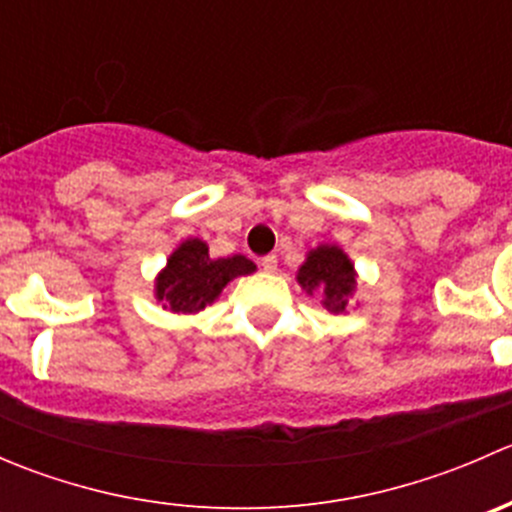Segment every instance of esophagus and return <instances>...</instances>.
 I'll return each mask as SVG.
<instances>
[{"label":"esophagus","mask_w":512,"mask_h":512,"mask_svg":"<svg viewBox=\"0 0 512 512\" xmlns=\"http://www.w3.org/2000/svg\"><path fill=\"white\" fill-rule=\"evenodd\" d=\"M260 267L265 272H275L277 270V255H265V257H262Z\"/></svg>","instance_id":"esophagus-1"}]
</instances>
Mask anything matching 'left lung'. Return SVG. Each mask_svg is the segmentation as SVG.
<instances>
[{
  "instance_id": "left-lung-1",
  "label": "left lung",
  "mask_w": 512,
  "mask_h": 512,
  "mask_svg": "<svg viewBox=\"0 0 512 512\" xmlns=\"http://www.w3.org/2000/svg\"><path fill=\"white\" fill-rule=\"evenodd\" d=\"M297 280L307 292L322 289L324 307L332 312H342L354 289V267L339 247L322 245L309 252L307 262L299 267Z\"/></svg>"
}]
</instances>
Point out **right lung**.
<instances>
[{
    "label": "right lung",
    "mask_w": 512,
    "mask_h": 512,
    "mask_svg": "<svg viewBox=\"0 0 512 512\" xmlns=\"http://www.w3.org/2000/svg\"><path fill=\"white\" fill-rule=\"evenodd\" d=\"M250 272H255V262L247 257L213 260L205 242L188 240L170 255L168 267L160 272L156 297L170 312H200L223 292L227 282Z\"/></svg>",
    "instance_id": "right-lung-1"
}]
</instances>
